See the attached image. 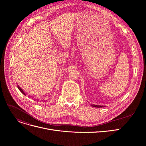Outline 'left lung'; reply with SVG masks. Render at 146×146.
I'll return each mask as SVG.
<instances>
[{"label": "left lung", "mask_w": 146, "mask_h": 146, "mask_svg": "<svg viewBox=\"0 0 146 146\" xmlns=\"http://www.w3.org/2000/svg\"><path fill=\"white\" fill-rule=\"evenodd\" d=\"M91 105L93 107H96V108H104V107L106 106H104V105H95V104H92Z\"/></svg>", "instance_id": "1"}]
</instances>
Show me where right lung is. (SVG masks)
<instances>
[{"mask_svg": "<svg viewBox=\"0 0 146 146\" xmlns=\"http://www.w3.org/2000/svg\"><path fill=\"white\" fill-rule=\"evenodd\" d=\"M17 86H18V89H19V90L21 92V93H22V94H24V95H25V96H26V95H27V94H26V93L25 92H24V90H23L21 89V87H20V86H19L18 85H17ZM29 96V98L31 97L30 96ZM33 98L34 99L35 101V100H36V101H38V100H37V99H35V98H33ZM41 101H42L43 102H46L47 101V99H43V100H41Z\"/></svg>", "mask_w": 146, "mask_h": 146, "instance_id": "right-lung-1", "label": "right lung"}]
</instances>
